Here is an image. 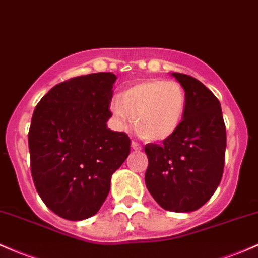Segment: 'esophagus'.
Listing matches in <instances>:
<instances>
[{"label":"esophagus","instance_id":"esophagus-1","mask_svg":"<svg viewBox=\"0 0 258 258\" xmlns=\"http://www.w3.org/2000/svg\"><path fill=\"white\" fill-rule=\"evenodd\" d=\"M131 147H132V149H134V151H141V149H142V147H141L137 142H135V141H132V142H131Z\"/></svg>","mask_w":258,"mask_h":258}]
</instances>
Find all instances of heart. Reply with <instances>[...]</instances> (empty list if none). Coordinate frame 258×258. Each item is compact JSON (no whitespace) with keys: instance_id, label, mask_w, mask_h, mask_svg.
<instances>
[{"instance_id":"obj_1","label":"heart","mask_w":258,"mask_h":258,"mask_svg":"<svg viewBox=\"0 0 258 258\" xmlns=\"http://www.w3.org/2000/svg\"><path fill=\"white\" fill-rule=\"evenodd\" d=\"M110 110L118 128H128L134 116L138 134L148 141L161 142L179 130L186 111V93L175 81L144 79L112 99Z\"/></svg>"}]
</instances>
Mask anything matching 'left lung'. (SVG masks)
<instances>
[{
	"label": "left lung",
	"mask_w": 258,
	"mask_h": 258,
	"mask_svg": "<svg viewBox=\"0 0 258 258\" xmlns=\"http://www.w3.org/2000/svg\"><path fill=\"white\" fill-rule=\"evenodd\" d=\"M185 89L186 111L176 134L163 144L148 143L146 185L161 208L192 212L219 186L225 161L226 131L216 95L196 78L171 73Z\"/></svg>",
	"instance_id": "1"
}]
</instances>
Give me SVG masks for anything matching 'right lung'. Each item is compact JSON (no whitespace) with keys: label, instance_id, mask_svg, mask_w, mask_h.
<instances>
[{"label":"right lung","instance_id":"add662e5","mask_svg":"<svg viewBox=\"0 0 258 258\" xmlns=\"http://www.w3.org/2000/svg\"><path fill=\"white\" fill-rule=\"evenodd\" d=\"M115 81L111 72L71 78L34 110L28 134L34 185L46 207L64 219L97 213L111 175L131 151L128 136L106 126Z\"/></svg>","mask_w":258,"mask_h":258}]
</instances>
